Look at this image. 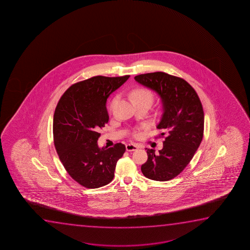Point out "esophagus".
I'll use <instances>...</instances> for the list:
<instances>
[{
	"mask_svg": "<svg viewBox=\"0 0 250 250\" xmlns=\"http://www.w3.org/2000/svg\"><path fill=\"white\" fill-rule=\"evenodd\" d=\"M125 147H126V150L129 151V152H132V151L137 150V148H138L137 145H135V144H127Z\"/></svg>",
	"mask_w": 250,
	"mask_h": 250,
	"instance_id": "1",
	"label": "esophagus"
}]
</instances>
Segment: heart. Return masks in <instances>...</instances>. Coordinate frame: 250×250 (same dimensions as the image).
<instances>
[{
	"label": "heart",
	"instance_id": "b5f03b06",
	"mask_svg": "<svg viewBox=\"0 0 250 250\" xmlns=\"http://www.w3.org/2000/svg\"><path fill=\"white\" fill-rule=\"evenodd\" d=\"M131 97H132V99H133L135 103L139 102V101H144V100L149 101L151 103L152 99H153V95H152L150 90H148V89H144V88H138V89H134L133 91L131 92ZM115 101H116V99H113V101H112L111 105H110V108H111V109L113 108V105H114V103H115ZM134 135H135L136 137L138 136V134H137V132L134 134Z\"/></svg>",
	"mask_w": 250,
	"mask_h": 250
}]
</instances>
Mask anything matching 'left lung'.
<instances>
[{"instance_id":"1","label":"left lung","mask_w":250,"mask_h":250,"mask_svg":"<svg viewBox=\"0 0 250 250\" xmlns=\"http://www.w3.org/2000/svg\"><path fill=\"white\" fill-rule=\"evenodd\" d=\"M135 79L161 96L163 113L157 128L167 134L159 154L146 148L147 161L141 170L152 180L169 181L185 170L202 143L204 112L201 100L185 79L166 72L140 74Z\"/></svg>"}]
</instances>
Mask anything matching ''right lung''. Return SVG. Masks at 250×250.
I'll list each match as a JSON object with an SVG mask.
<instances>
[{"instance_id":"obj_1","label":"right lung","mask_w":250,"mask_h":250,"mask_svg":"<svg viewBox=\"0 0 250 250\" xmlns=\"http://www.w3.org/2000/svg\"><path fill=\"white\" fill-rule=\"evenodd\" d=\"M130 75L96 76L70 86L59 100L53 121L55 149L65 171L79 185L96 188L109 184L124 144L99 148L100 130L107 124V97Z\"/></svg>"}]
</instances>
